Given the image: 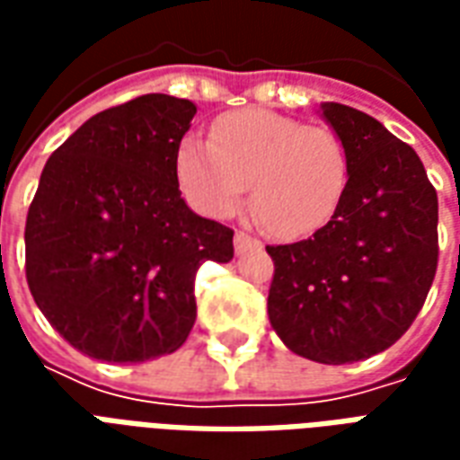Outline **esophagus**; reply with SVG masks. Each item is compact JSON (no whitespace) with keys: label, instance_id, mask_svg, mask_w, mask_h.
Masks as SVG:
<instances>
[{"label":"esophagus","instance_id":"esophagus-1","mask_svg":"<svg viewBox=\"0 0 460 460\" xmlns=\"http://www.w3.org/2000/svg\"><path fill=\"white\" fill-rule=\"evenodd\" d=\"M234 249L236 253H246V251L261 249V241H256L249 234H243V231H236V236H234Z\"/></svg>","mask_w":460,"mask_h":460}]
</instances>
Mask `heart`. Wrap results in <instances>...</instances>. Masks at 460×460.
<instances>
[{
	"instance_id": "heart-1",
	"label": "heart",
	"mask_w": 460,
	"mask_h": 460,
	"mask_svg": "<svg viewBox=\"0 0 460 460\" xmlns=\"http://www.w3.org/2000/svg\"><path fill=\"white\" fill-rule=\"evenodd\" d=\"M177 180L191 207L214 219L239 209L251 181L261 224L279 239H303L338 211L349 157L330 128L249 108L221 115L211 145L181 142Z\"/></svg>"
}]
</instances>
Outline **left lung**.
<instances>
[{"label":"left lung","instance_id":"obj_1","mask_svg":"<svg viewBox=\"0 0 460 460\" xmlns=\"http://www.w3.org/2000/svg\"><path fill=\"white\" fill-rule=\"evenodd\" d=\"M345 145L349 181L310 239L266 246L270 328L290 352L347 365L385 352L424 305L438 261V199L419 155L375 118L320 103Z\"/></svg>","mask_w":460,"mask_h":460}]
</instances>
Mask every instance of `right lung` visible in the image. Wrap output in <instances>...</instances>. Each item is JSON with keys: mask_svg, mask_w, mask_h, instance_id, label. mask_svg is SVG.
<instances>
[{"mask_svg": "<svg viewBox=\"0 0 460 460\" xmlns=\"http://www.w3.org/2000/svg\"><path fill=\"white\" fill-rule=\"evenodd\" d=\"M197 105L140 95L85 120L49 157L26 217V280L58 335L103 362L184 345L194 276L234 259V231L181 199L177 150Z\"/></svg>", "mask_w": 460, "mask_h": 460, "instance_id": "right-lung-1", "label": "right lung"}]
</instances>
